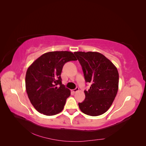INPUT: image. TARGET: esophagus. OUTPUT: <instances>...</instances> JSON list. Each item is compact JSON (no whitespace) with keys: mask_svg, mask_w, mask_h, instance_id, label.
Returning a JSON list of instances; mask_svg holds the SVG:
<instances>
[{"mask_svg":"<svg viewBox=\"0 0 146 146\" xmlns=\"http://www.w3.org/2000/svg\"><path fill=\"white\" fill-rule=\"evenodd\" d=\"M78 90H79V88H78V87H77L76 88H75L74 90H72V92H74V93H76V92H77V91H78Z\"/></svg>","mask_w":146,"mask_h":146,"instance_id":"esophagus-1","label":"esophagus"}]
</instances>
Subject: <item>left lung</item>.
<instances>
[{"mask_svg":"<svg viewBox=\"0 0 146 146\" xmlns=\"http://www.w3.org/2000/svg\"><path fill=\"white\" fill-rule=\"evenodd\" d=\"M86 82L91 83L84 91L85 99L78 103L81 111L91 116L105 113L111 107L118 91L119 73L111 61L96 52H75Z\"/></svg>","mask_w":146,"mask_h":146,"instance_id":"left-lung-1","label":"left lung"}]
</instances>
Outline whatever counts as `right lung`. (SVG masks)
Listing matches in <instances>:
<instances>
[{
    "mask_svg": "<svg viewBox=\"0 0 146 146\" xmlns=\"http://www.w3.org/2000/svg\"><path fill=\"white\" fill-rule=\"evenodd\" d=\"M75 60L71 52H49L29 66L25 76L26 91L38 112L53 116L63 110L70 91L62 84L61 73L66 63Z\"/></svg>",
    "mask_w": 146,
    "mask_h": 146,
    "instance_id": "1",
    "label": "right lung"
}]
</instances>
